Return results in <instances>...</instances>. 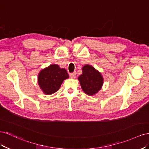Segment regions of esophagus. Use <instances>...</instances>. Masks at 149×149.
Instances as JSON below:
<instances>
[{
	"mask_svg": "<svg viewBox=\"0 0 149 149\" xmlns=\"http://www.w3.org/2000/svg\"><path fill=\"white\" fill-rule=\"evenodd\" d=\"M70 77L72 79H74L76 77V72H73V73L70 74Z\"/></svg>",
	"mask_w": 149,
	"mask_h": 149,
	"instance_id": "34e87169",
	"label": "esophagus"
}]
</instances>
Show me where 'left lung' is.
<instances>
[{"mask_svg": "<svg viewBox=\"0 0 149 149\" xmlns=\"http://www.w3.org/2000/svg\"><path fill=\"white\" fill-rule=\"evenodd\" d=\"M78 79L83 91L89 95L95 94L103 85V77L100 72L89 65L82 67V74Z\"/></svg>", "mask_w": 149, "mask_h": 149, "instance_id": "8db88e82", "label": "left lung"}]
</instances>
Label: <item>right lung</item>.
<instances>
[{
  "instance_id": "right-lung-1",
  "label": "right lung",
  "mask_w": 149,
  "mask_h": 149,
  "mask_svg": "<svg viewBox=\"0 0 149 149\" xmlns=\"http://www.w3.org/2000/svg\"><path fill=\"white\" fill-rule=\"evenodd\" d=\"M69 78L67 70L53 64L42 70L38 77V83L42 91L47 95L57 92L63 80Z\"/></svg>"
}]
</instances>
